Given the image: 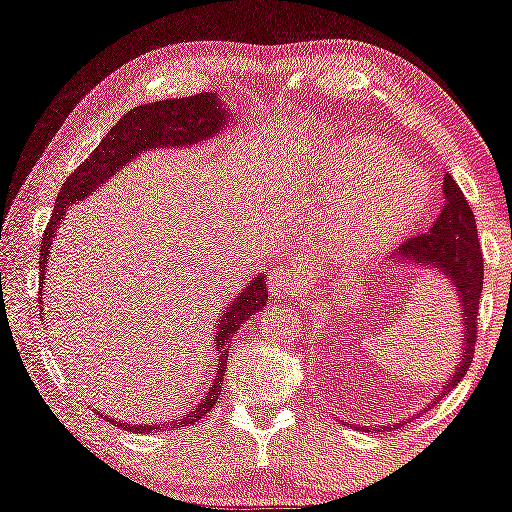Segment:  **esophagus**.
<instances>
[{
    "label": "esophagus",
    "instance_id": "34e87169",
    "mask_svg": "<svg viewBox=\"0 0 512 512\" xmlns=\"http://www.w3.org/2000/svg\"><path fill=\"white\" fill-rule=\"evenodd\" d=\"M272 295L276 298H293L303 288V272L295 267H281L272 274Z\"/></svg>",
    "mask_w": 512,
    "mask_h": 512
}]
</instances>
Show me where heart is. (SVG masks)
Instances as JSON below:
<instances>
[{
	"label": "heart",
	"mask_w": 512,
	"mask_h": 512,
	"mask_svg": "<svg viewBox=\"0 0 512 512\" xmlns=\"http://www.w3.org/2000/svg\"><path fill=\"white\" fill-rule=\"evenodd\" d=\"M334 195L343 202L341 238L350 248H369L396 233L422 207L427 181L415 166L396 164L391 152L374 150L338 178Z\"/></svg>",
	"instance_id": "obj_1"
}]
</instances>
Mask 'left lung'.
<instances>
[{
	"label": "left lung",
	"mask_w": 512,
	"mask_h": 512,
	"mask_svg": "<svg viewBox=\"0 0 512 512\" xmlns=\"http://www.w3.org/2000/svg\"><path fill=\"white\" fill-rule=\"evenodd\" d=\"M396 260L403 264H429L434 272L443 274V279H448V283H453L455 291H458L465 338L458 367H455L453 377L446 381V389L441 391V396H446L470 369L474 343H477L479 295H482L484 283V257L482 248H479L474 214L470 202L465 200L463 190L458 188L451 174L443 176V209L432 224V229L405 240L396 250V257H391V262Z\"/></svg>",
	"instance_id": "8db88e82"
}]
</instances>
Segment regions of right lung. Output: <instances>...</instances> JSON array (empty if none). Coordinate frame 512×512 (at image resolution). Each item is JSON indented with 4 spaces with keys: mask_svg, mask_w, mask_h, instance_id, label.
I'll use <instances>...</instances> for the list:
<instances>
[{
    "mask_svg": "<svg viewBox=\"0 0 512 512\" xmlns=\"http://www.w3.org/2000/svg\"><path fill=\"white\" fill-rule=\"evenodd\" d=\"M229 119L231 116H226L224 104L217 100V95H212V92H200V95L193 97H176V100L140 104V107L131 109L123 119L116 121V126L109 128V133L104 135L102 143L92 150V155L85 159L78 169H73V174L66 178L64 186L59 190L57 205H54V212L52 217H49L45 236H42L40 243V293L42 279H45L47 252L52 248V238L57 236V231L61 229V219H64L69 205H76L78 200H83L85 195L92 193V190L100 188L104 181H109V178L114 176V171L126 166L143 150L195 145L200 143V140H207L209 135L219 133ZM264 303H267V281H264V276H257L243 293H238L236 298H233L231 307H226L224 315L219 317L217 360H214V372H217V377H214V384L212 389L207 391V396L202 398L193 410L171 422L145 424V427L112 420L109 415H102V420L114 422L116 427L126 429V432L133 429V432L138 434L152 432V429L171 432V429L188 427V424L202 420V417L214 408V403H217V393L221 389V381H224L226 362H229L233 334H236L245 319H250L255 312H260V307H264Z\"/></svg>",
    "mask_w": 512,
    "mask_h": 512,
    "instance_id": "right-lung-1",
    "label": "right lung"
}]
</instances>
